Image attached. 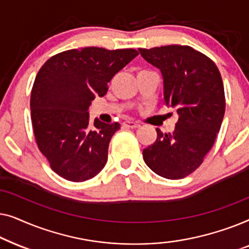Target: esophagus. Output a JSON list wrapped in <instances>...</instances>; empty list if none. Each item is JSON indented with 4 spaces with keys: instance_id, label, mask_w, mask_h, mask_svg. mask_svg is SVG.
Listing matches in <instances>:
<instances>
[{
    "instance_id": "esophagus-1",
    "label": "esophagus",
    "mask_w": 249,
    "mask_h": 249,
    "mask_svg": "<svg viewBox=\"0 0 249 249\" xmlns=\"http://www.w3.org/2000/svg\"><path fill=\"white\" fill-rule=\"evenodd\" d=\"M124 124L125 125V127H129L131 129H136V128L141 127V124H137V122H135V121H125Z\"/></svg>"
}]
</instances>
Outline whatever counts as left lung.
<instances>
[{
  "instance_id": "8db88e82",
  "label": "left lung",
  "mask_w": 249,
  "mask_h": 249,
  "mask_svg": "<svg viewBox=\"0 0 249 249\" xmlns=\"http://www.w3.org/2000/svg\"><path fill=\"white\" fill-rule=\"evenodd\" d=\"M139 52L161 70L164 104L179 115L172 134L156 129L158 138L142 151V158L156 175L182 179L202 164L220 131L226 111L221 73L210 57L187 45Z\"/></svg>"
}]
</instances>
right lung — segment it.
<instances>
[{
  "mask_svg": "<svg viewBox=\"0 0 249 249\" xmlns=\"http://www.w3.org/2000/svg\"><path fill=\"white\" fill-rule=\"evenodd\" d=\"M138 55L134 49L84 47L50 57L34 81L30 111L35 139L51 169L73 182L94 178L107 162L120 124L89 122L88 108L103 97L115 73Z\"/></svg>",
  "mask_w": 249,
  "mask_h": 249,
  "instance_id": "1",
  "label": "right lung"
}]
</instances>
